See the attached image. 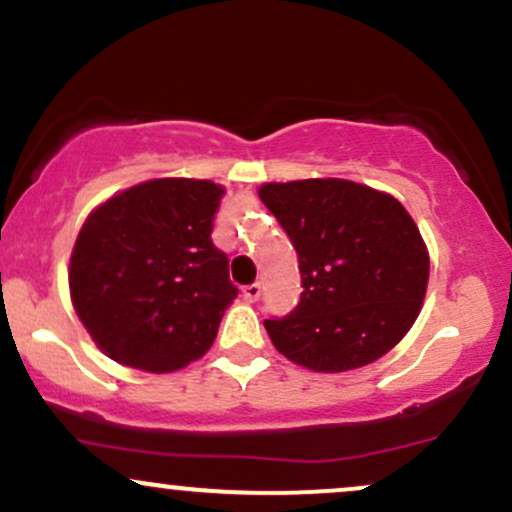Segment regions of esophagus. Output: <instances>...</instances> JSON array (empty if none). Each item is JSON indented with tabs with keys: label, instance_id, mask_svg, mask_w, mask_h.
I'll use <instances>...</instances> for the list:
<instances>
[{
	"label": "esophagus",
	"instance_id": "obj_1",
	"mask_svg": "<svg viewBox=\"0 0 512 512\" xmlns=\"http://www.w3.org/2000/svg\"><path fill=\"white\" fill-rule=\"evenodd\" d=\"M260 296H262V286L260 284H250V286H245V289H243V298L248 303H255Z\"/></svg>",
	"mask_w": 512,
	"mask_h": 512
}]
</instances>
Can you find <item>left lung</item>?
Returning a JSON list of instances; mask_svg holds the SVG:
<instances>
[{
	"label": "left lung",
	"instance_id": "obj_1",
	"mask_svg": "<svg viewBox=\"0 0 512 512\" xmlns=\"http://www.w3.org/2000/svg\"><path fill=\"white\" fill-rule=\"evenodd\" d=\"M298 252L303 293L264 320L279 354L315 373L378 361L424 305L428 250L392 195L339 178L267 182L257 190Z\"/></svg>",
	"mask_w": 512,
	"mask_h": 512
}]
</instances>
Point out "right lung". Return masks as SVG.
I'll use <instances>...</instances> for the list:
<instances>
[{
    "label": "right lung",
    "instance_id": "add662e5",
    "mask_svg": "<svg viewBox=\"0 0 512 512\" xmlns=\"http://www.w3.org/2000/svg\"><path fill=\"white\" fill-rule=\"evenodd\" d=\"M223 187L158 178L88 214L69 260V291L93 342L122 366L173 373L204 356L238 289L211 243Z\"/></svg>",
    "mask_w": 512,
    "mask_h": 512
}]
</instances>
